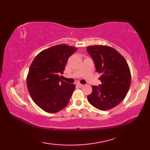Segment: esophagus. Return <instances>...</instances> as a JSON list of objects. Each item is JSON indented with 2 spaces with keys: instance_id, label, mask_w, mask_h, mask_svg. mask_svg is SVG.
I'll return each instance as SVG.
<instances>
[{
  "instance_id": "34e87169",
  "label": "esophagus",
  "mask_w": 150,
  "mask_h": 150,
  "mask_svg": "<svg viewBox=\"0 0 150 150\" xmlns=\"http://www.w3.org/2000/svg\"><path fill=\"white\" fill-rule=\"evenodd\" d=\"M83 84H80V83H78V84H77V86L78 87V88H82V87H83Z\"/></svg>"
}]
</instances>
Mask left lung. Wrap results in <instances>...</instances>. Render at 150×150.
<instances>
[{"mask_svg": "<svg viewBox=\"0 0 150 150\" xmlns=\"http://www.w3.org/2000/svg\"><path fill=\"white\" fill-rule=\"evenodd\" d=\"M93 59L96 71L100 73L101 84L92 86L88 100L103 111L110 110L122 102L131 84V73L126 59L116 50L108 46L86 47Z\"/></svg>", "mask_w": 150, "mask_h": 150, "instance_id": "obj_1", "label": "left lung"}]
</instances>
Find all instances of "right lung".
I'll use <instances>...</instances> for the list:
<instances>
[{
    "mask_svg": "<svg viewBox=\"0 0 150 150\" xmlns=\"http://www.w3.org/2000/svg\"><path fill=\"white\" fill-rule=\"evenodd\" d=\"M77 50L65 44L53 46L39 53L31 63L28 90L35 103L46 112H58L69 103L75 85L60 77L68 58Z\"/></svg>",
    "mask_w": 150,
    "mask_h": 150,
    "instance_id": "obj_1",
    "label": "right lung"
}]
</instances>
